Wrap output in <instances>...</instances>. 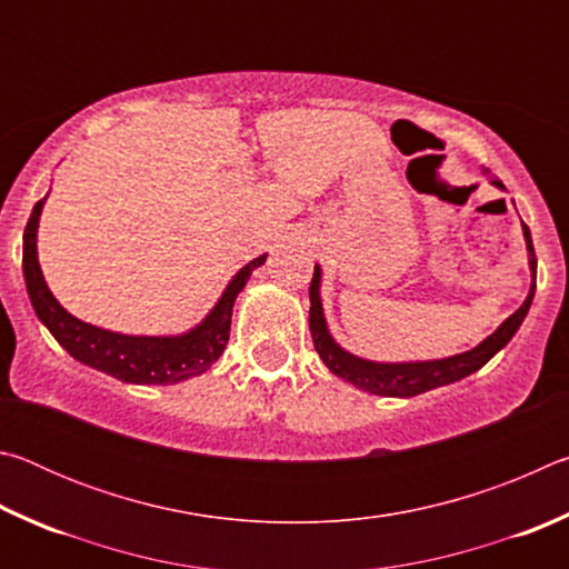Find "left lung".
<instances>
[{"label":"left lung","mask_w":569,"mask_h":569,"mask_svg":"<svg viewBox=\"0 0 569 569\" xmlns=\"http://www.w3.org/2000/svg\"><path fill=\"white\" fill-rule=\"evenodd\" d=\"M497 188L505 186L499 180H492ZM527 253H529V273H532V286H529V293L525 303L517 308V311L509 316V319L499 326V329L487 336L485 341L475 346L471 351L449 356V359H437V361H407V363H379V361H366L359 356L349 353L341 349L339 343L333 341L329 333V326H326L323 306H321V268H313L311 288H308V296H311V311H308V326H311V339L316 351H319L321 361L329 366L331 373L341 377L343 381L353 383L369 393H379V397H417V393L431 391L437 387H447V383H455L459 379L469 377L477 369H481L497 351H502L509 343V339L517 333L519 326H522L525 316L532 306L535 288H537V258H535V246H532V233L522 223Z\"/></svg>","instance_id":"1"}]
</instances>
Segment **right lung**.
Instances as JSON below:
<instances>
[{
    "label": "right lung",
    "mask_w": 569,
    "mask_h": 569,
    "mask_svg": "<svg viewBox=\"0 0 569 569\" xmlns=\"http://www.w3.org/2000/svg\"><path fill=\"white\" fill-rule=\"evenodd\" d=\"M47 196L32 208V216L24 228L22 271L32 308L62 349L84 366H92L108 377L124 383H178L198 377L210 369L223 353L230 339V316L238 293L243 291L250 273L266 263V256H258L246 263L226 286L203 321L196 329L180 336H128L114 333L98 326L74 319L64 311L60 301L44 283L40 261H37V228Z\"/></svg>",
    "instance_id": "1"
}]
</instances>
